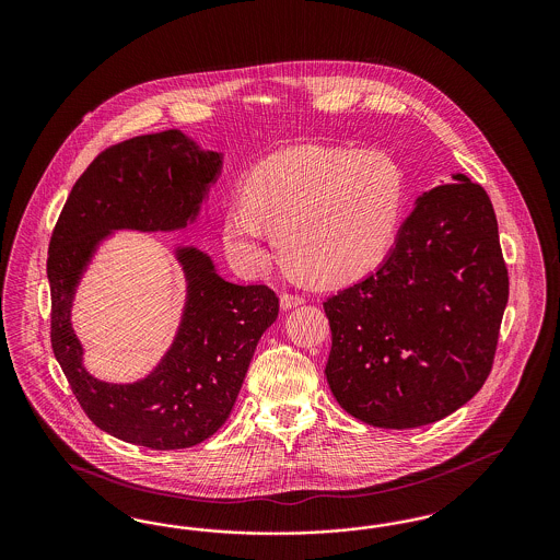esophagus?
<instances>
[{
    "label": "esophagus",
    "instance_id": "obj_1",
    "mask_svg": "<svg viewBox=\"0 0 560 560\" xmlns=\"http://www.w3.org/2000/svg\"><path fill=\"white\" fill-rule=\"evenodd\" d=\"M281 308L283 311H292L295 306H302L304 304V298H300V295H292V293H281Z\"/></svg>",
    "mask_w": 560,
    "mask_h": 560
}]
</instances>
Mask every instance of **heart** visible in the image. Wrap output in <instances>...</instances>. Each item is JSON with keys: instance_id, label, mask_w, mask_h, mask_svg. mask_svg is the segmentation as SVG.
Instances as JSON below:
<instances>
[{"instance_id": "obj_1", "label": "heart", "mask_w": 560, "mask_h": 560, "mask_svg": "<svg viewBox=\"0 0 560 560\" xmlns=\"http://www.w3.org/2000/svg\"><path fill=\"white\" fill-rule=\"evenodd\" d=\"M407 203L399 163L382 151L295 147L260 161L226 206L224 249L235 267L260 275L281 254L302 275L347 285L388 258Z\"/></svg>"}]
</instances>
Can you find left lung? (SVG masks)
<instances>
[{
	"label": "left lung",
	"mask_w": 560,
	"mask_h": 560,
	"mask_svg": "<svg viewBox=\"0 0 560 560\" xmlns=\"http://www.w3.org/2000/svg\"><path fill=\"white\" fill-rule=\"evenodd\" d=\"M450 178L416 199L382 267L323 302L327 384L372 427L439 422L491 372L508 304L498 220L485 188Z\"/></svg>",
	"instance_id": "1"
}]
</instances>
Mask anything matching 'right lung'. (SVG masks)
Listing matches in <instances>:
<instances>
[{"label": "right lung", "mask_w": 560, "mask_h": 560, "mask_svg": "<svg viewBox=\"0 0 560 560\" xmlns=\"http://www.w3.org/2000/svg\"><path fill=\"white\" fill-rule=\"evenodd\" d=\"M224 155L180 130L136 136L90 163L56 222L48 252L54 357L88 418L126 443L170 452L210 439L226 422L262 334L279 315L267 285L220 277L197 245L172 243L185 304L172 345L136 382L88 372L71 315L83 275L117 231L176 233L208 215Z\"/></svg>", "instance_id": "1"}]
</instances>
